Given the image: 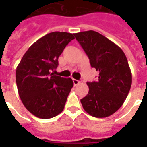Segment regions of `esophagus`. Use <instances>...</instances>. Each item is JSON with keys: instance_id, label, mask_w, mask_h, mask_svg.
Listing matches in <instances>:
<instances>
[{"instance_id": "obj_1", "label": "esophagus", "mask_w": 147, "mask_h": 147, "mask_svg": "<svg viewBox=\"0 0 147 147\" xmlns=\"http://www.w3.org/2000/svg\"><path fill=\"white\" fill-rule=\"evenodd\" d=\"M80 83V81H79V80H73V83L75 86H76V85H78L79 83Z\"/></svg>"}]
</instances>
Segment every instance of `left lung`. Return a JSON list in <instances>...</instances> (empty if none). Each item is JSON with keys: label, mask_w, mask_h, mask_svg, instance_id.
<instances>
[{"label": "left lung", "mask_w": 147, "mask_h": 147, "mask_svg": "<svg viewBox=\"0 0 147 147\" xmlns=\"http://www.w3.org/2000/svg\"><path fill=\"white\" fill-rule=\"evenodd\" d=\"M99 71L98 81L87 82L89 92L80 100L84 110L92 117L111 116L122 106L131 86V71L123 50L109 39L94 30L74 34Z\"/></svg>", "instance_id": "8db88e82"}]
</instances>
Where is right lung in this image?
Listing matches in <instances>:
<instances>
[{"label":"right lung","instance_id":"add662e5","mask_svg":"<svg viewBox=\"0 0 147 147\" xmlns=\"http://www.w3.org/2000/svg\"><path fill=\"white\" fill-rule=\"evenodd\" d=\"M74 34L55 31L30 45L18 64L16 80L19 95L30 113L42 119L52 118L64 108L73 86L71 78L54 76L58 58Z\"/></svg>","mask_w":147,"mask_h":147}]
</instances>
